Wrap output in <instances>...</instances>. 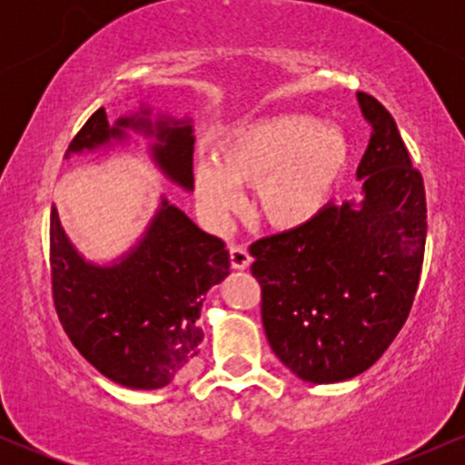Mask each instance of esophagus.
<instances>
[{
    "instance_id": "34e87169",
    "label": "esophagus",
    "mask_w": 465,
    "mask_h": 465,
    "mask_svg": "<svg viewBox=\"0 0 465 465\" xmlns=\"http://www.w3.org/2000/svg\"><path fill=\"white\" fill-rule=\"evenodd\" d=\"M229 260H232V266L236 271L249 269V264H251L249 251L244 249L242 244H232V247H229Z\"/></svg>"
}]
</instances>
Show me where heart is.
<instances>
[{
    "label": "heart",
    "instance_id": "obj_1",
    "mask_svg": "<svg viewBox=\"0 0 465 465\" xmlns=\"http://www.w3.org/2000/svg\"><path fill=\"white\" fill-rule=\"evenodd\" d=\"M350 154L339 126L303 114L277 115L240 129L223 146L218 163H196V196L207 216L223 223L242 199L238 185L255 188V218L277 232H292L323 214Z\"/></svg>",
    "mask_w": 465,
    "mask_h": 465
}]
</instances>
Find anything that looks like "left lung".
Masks as SVG:
<instances>
[{
	"label": "left lung",
	"instance_id": "left-lung-1",
	"mask_svg": "<svg viewBox=\"0 0 465 465\" xmlns=\"http://www.w3.org/2000/svg\"><path fill=\"white\" fill-rule=\"evenodd\" d=\"M371 137L362 201L330 203L311 225L251 244L271 350L314 385L350 381L385 354L413 306L426 242L421 174L391 114L356 94Z\"/></svg>",
	"mask_w": 465,
	"mask_h": 465
}]
</instances>
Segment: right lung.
Here are the masks:
<instances>
[{"label": "right lung", "instance_id": "obj_1", "mask_svg": "<svg viewBox=\"0 0 465 465\" xmlns=\"http://www.w3.org/2000/svg\"><path fill=\"white\" fill-rule=\"evenodd\" d=\"M129 129L154 137L151 154L159 170L194 190L190 120L162 115L153 124L146 106L115 124L98 109L65 157L129 140ZM50 271L56 314L74 348L117 385L162 389L199 356L203 330L196 322L205 292L229 275V251L162 196L140 242L115 262L95 264L69 242L52 205Z\"/></svg>", "mask_w": 465, "mask_h": 465}]
</instances>
